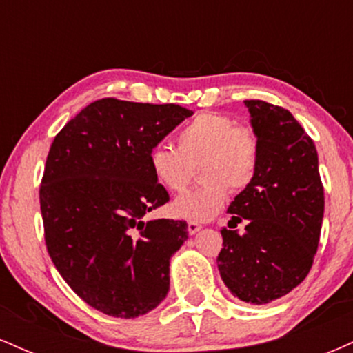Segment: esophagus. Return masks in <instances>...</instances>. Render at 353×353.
<instances>
[{"instance_id":"34e87169","label":"esophagus","mask_w":353,"mask_h":353,"mask_svg":"<svg viewBox=\"0 0 353 353\" xmlns=\"http://www.w3.org/2000/svg\"><path fill=\"white\" fill-rule=\"evenodd\" d=\"M202 229V225L199 224V222H194V221H189L188 222V230H189V234H197L199 232V230Z\"/></svg>"}]
</instances>
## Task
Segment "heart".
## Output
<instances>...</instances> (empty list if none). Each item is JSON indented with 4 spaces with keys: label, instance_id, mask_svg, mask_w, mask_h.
I'll use <instances>...</instances> for the list:
<instances>
[{
    "label": "heart",
    "instance_id": "obj_1",
    "mask_svg": "<svg viewBox=\"0 0 353 353\" xmlns=\"http://www.w3.org/2000/svg\"><path fill=\"white\" fill-rule=\"evenodd\" d=\"M261 159L259 137L250 128L221 112H201L177 134V149L159 144L149 152L154 179L171 192L188 184L192 165H199L201 188L172 202L174 216L194 222L216 217L225 205L229 188L245 189L254 181Z\"/></svg>",
    "mask_w": 353,
    "mask_h": 353
}]
</instances>
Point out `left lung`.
<instances>
[{
    "instance_id": "8db88e82",
    "label": "left lung",
    "mask_w": 353,
    "mask_h": 353,
    "mask_svg": "<svg viewBox=\"0 0 353 353\" xmlns=\"http://www.w3.org/2000/svg\"><path fill=\"white\" fill-rule=\"evenodd\" d=\"M259 137L261 159L254 181L230 202L217 267L230 294L264 305L294 290L309 274L323 219V188L314 141L287 109L244 101Z\"/></svg>"
}]
</instances>
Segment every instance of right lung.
<instances>
[{
	"label": "right lung",
	"instance_id": "obj_1",
	"mask_svg": "<svg viewBox=\"0 0 353 353\" xmlns=\"http://www.w3.org/2000/svg\"><path fill=\"white\" fill-rule=\"evenodd\" d=\"M194 112L114 98L91 103L52 141L39 189L52 264L92 309L136 319L169 292L188 222L145 214L169 201L149 152Z\"/></svg>",
	"mask_w": 353,
	"mask_h": 353
}]
</instances>
